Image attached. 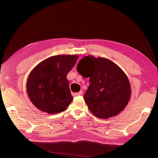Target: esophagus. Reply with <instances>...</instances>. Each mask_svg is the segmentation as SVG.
<instances>
[{
	"label": "esophagus",
	"mask_w": 158,
	"mask_h": 158,
	"mask_svg": "<svg viewBox=\"0 0 158 158\" xmlns=\"http://www.w3.org/2000/svg\"><path fill=\"white\" fill-rule=\"evenodd\" d=\"M82 94H83V92L82 91H80V92H77V93H75V96H81V95H82Z\"/></svg>",
	"instance_id": "1"
}]
</instances>
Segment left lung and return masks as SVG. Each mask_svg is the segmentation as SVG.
I'll use <instances>...</instances> for the list:
<instances>
[{
    "mask_svg": "<svg viewBox=\"0 0 158 158\" xmlns=\"http://www.w3.org/2000/svg\"><path fill=\"white\" fill-rule=\"evenodd\" d=\"M77 69L83 77H89L83 98L94 115L108 119L122 111L130 100L131 87L118 66L109 59L88 55L80 60Z\"/></svg>",
    "mask_w": 158,
    "mask_h": 158,
    "instance_id": "left-lung-1",
    "label": "left lung"
}]
</instances>
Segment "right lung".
Instances as JSON below:
<instances>
[{
	"mask_svg": "<svg viewBox=\"0 0 158 158\" xmlns=\"http://www.w3.org/2000/svg\"><path fill=\"white\" fill-rule=\"evenodd\" d=\"M77 59V55L53 56L32 70L26 88L30 100L36 108L49 114L66 109L73 100L66 75Z\"/></svg>",
	"mask_w": 158,
	"mask_h": 158,
	"instance_id": "1",
	"label": "right lung"
}]
</instances>
